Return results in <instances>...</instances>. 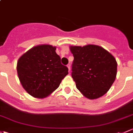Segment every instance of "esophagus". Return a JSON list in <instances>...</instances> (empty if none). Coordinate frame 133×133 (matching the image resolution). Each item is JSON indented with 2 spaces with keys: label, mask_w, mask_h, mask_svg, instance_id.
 <instances>
[{
  "label": "esophagus",
  "mask_w": 133,
  "mask_h": 133,
  "mask_svg": "<svg viewBox=\"0 0 133 133\" xmlns=\"http://www.w3.org/2000/svg\"><path fill=\"white\" fill-rule=\"evenodd\" d=\"M67 67H68V69H69V72H70V71H71V65H70V64H68V65H67Z\"/></svg>",
  "instance_id": "1"
}]
</instances>
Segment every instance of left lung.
I'll list each match as a JSON object with an SVG mask.
<instances>
[{
    "label": "left lung",
    "mask_w": 133,
    "mask_h": 133,
    "mask_svg": "<svg viewBox=\"0 0 133 133\" xmlns=\"http://www.w3.org/2000/svg\"><path fill=\"white\" fill-rule=\"evenodd\" d=\"M69 48L74 57L71 76L78 90L89 99L105 94L117 76L115 57L103 47L94 44L70 46Z\"/></svg>",
    "instance_id": "8db88e82"
}]
</instances>
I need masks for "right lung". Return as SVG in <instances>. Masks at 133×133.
<instances>
[{
    "mask_svg": "<svg viewBox=\"0 0 133 133\" xmlns=\"http://www.w3.org/2000/svg\"><path fill=\"white\" fill-rule=\"evenodd\" d=\"M56 46L40 44L28 50L17 62L18 76L23 89L30 96L44 98L59 87L68 74L61 62Z\"/></svg>",
    "mask_w": 133,
    "mask_h": 133,
    "instance_id": "1",
    "label": "right lung"
}]
</instances>
